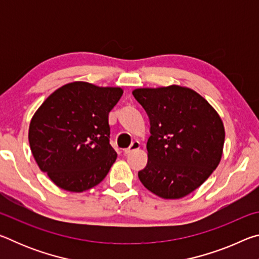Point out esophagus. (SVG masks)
Instances as JSON below:
<instances>
[{"mask_svg": "<svg viewBox=\"0 0 259 259\" xmlns=\"http://www.w3.org/2000/svg\"><path fill=\"white\" fill-rule=\"evenodd\" d=\"M139 147H140V143L139 142H133V143H131V145L128 148H125L123 152H124V154H130L131 152L139 150Z\"/></svg>", "mask_w": 259, "mask_h": 259, "instance_id": "34e87169", "label": "esophagus"}]
</instances>
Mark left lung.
Segmentation results:
<instances>
[{
  "label": "left lung",
  "instance_id": "left-lung-1",
  "mask_svg": "<svg viewBox=\"0 0 259 259\" xmlns=\"http://www.w3.org/2000/svg\"><path fill=\"white\" fill-rule=\"evenodd\" d=\"M150 119L148 161L138 177L162 199H181L217 168L225 130L214 108L190 88L169 85L133 91Z\"/></svg>",
  "mask_w": 259,
  "mask_h": 259
}]
</instances>
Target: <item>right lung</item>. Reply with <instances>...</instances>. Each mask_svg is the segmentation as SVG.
Listing matches in <instances>:
<instances>
[{
  "label": "right lung",
  "instance_id": "right-lung-1",
  "mask_svg": "<svg viewBox=\"0 0 259 259\" xmlns=\"http://www.w3.org/2000/svg\"><path fill=\"white\" fill-rule=\"evenodd\" d=\"M121 88L72 82L52 93L32 117L28 140L37 165L57 186L80 193L106 177L116 160L108 114Z\"/></svg>",
  "mask_w": 259,
  "mask_h": 259
}]
</instances>
